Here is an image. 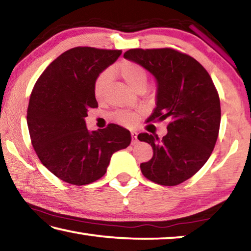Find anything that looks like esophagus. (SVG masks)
I'll use <instances>...</instances> for the list:
<instances>
[{"label": "esophagus", "mask_w": 251, "mask_h": 251, "mask_svg": "<svg viewBox=\"0 0 251 251\" xmlns=\"http://www.w3.org/2000/svg\"><path fill=\"white\" fill-rule=\"evenodd\" d=\"M138 142V139H137V133H136V131H131V144H133V145H135L136 143Z\"/></svg>", "instance_id": "34e87169"}]
</instances>
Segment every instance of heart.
Wrapping results in <instances>:
<instances>
[{"mask_svg": "<svg viewBox=\"0 0 251 251\" xmlns=\"http://www.w3.org/2000/svg\"><path fill=\"white\" fill-rule=\"evenodd\" d=\"M115 71L121 75V77L125 80V83L131 90L137 91L141 87L145 88L147 73L142 65L125 59L116 66ZM110 77H112V74L108 70L101 72L96 77L94 82V95L97 100H101L104 97ZM136 118H137V115L135 113L127 112V110L117 112L115 114V120L123 125H131L136 121Z\"/></svg>", "mask_w": 251, "mask_h": 251, "instance_id": "1", "label": "heart"}]
</instances>
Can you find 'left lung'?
I'll use <instances>...</instances> for the list:
<instances>
[{
	"instance_id": "1",
	"label": "left lung",
	"mask_w": 251,
	"mask_h": 251,
	"mask_svg": "<svg viewBox=\"0 0 251 251\" xmlns=\"http://www.w3.org/2000/svg\"><path fill=\"white\" fill-rule=\"evenodd\" d=\"M124 57L156 78V107L147 122L171 121L163 139L138 135L154 151L141 171L156 184L179 185L205 165L217 142L222 116L217 90L201 63L173 49H133Z\"/></svg>"
}]
</instances>
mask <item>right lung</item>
<instances>
[{
  "instance_id": "1",
  "label": "right lung",
  "mask_w": 251,
  "mask_h": 251,
  "mask_svg": "<svg viewBox=\"0 0 251 251\" xmlns=\"http://www.w3.org/2000/svg\"><path fill=\"white\" fill-rule=\"evenodd\" d=\"M121 50L71 49L54 59L34 85L27 108L32 145L41 163L63 181L87 185L103 177L114 152L129 146V130L116 124L90 131L85 117L99 104L97 76Z\"/></svg>"
}]
</instances>
